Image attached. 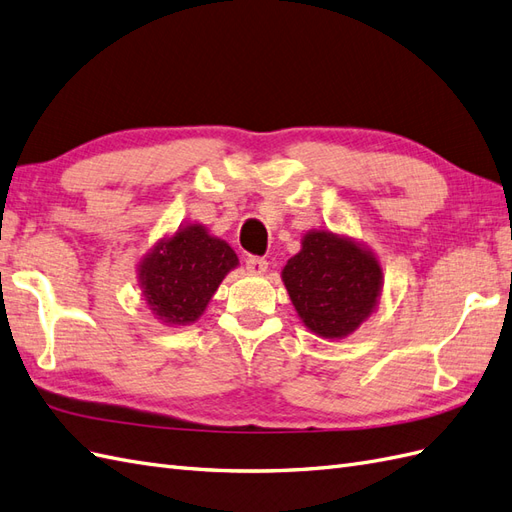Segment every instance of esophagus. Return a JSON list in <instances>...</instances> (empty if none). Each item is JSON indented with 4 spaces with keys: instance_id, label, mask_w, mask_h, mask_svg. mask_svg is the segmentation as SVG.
Returning <instances> with one entry per match:
<instances>
[{
    "instance_id": "34e87169",
    "label": "esophagus",
    "mask_w": 512,
    "mask_h": 512,
    "mask_svg": "<svg viewBox=\"0 0 512 512\" xmlns=\"http://www.w3.org/2000/svg\"><path fill=\"white\" fill-rule=\"evenodd\" d=\"M246 270L251 274H264L268 270V261L264 257H248Z\"/></svg>"
}]
</instances>
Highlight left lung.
I'll list each match as a JSON object with an SVG mask.
<instances>
[{
	"instance_id": "1",
	"label": "left lung",
	"mask_w": 512,
	"mask_h": 512,
	"mask_svg": "<svg viewBox=\"0 0 512 512\" xmlns=\"http://www.w3.org/2000/svg\"><path fill=\"white\" fill-rule=\"evenodd\" d=\"M281 279L298 318L324 339L355 333L376 311L383 292L381 261L370 248L324 229L303 235Z\"/></svg>"
}]
</instances>
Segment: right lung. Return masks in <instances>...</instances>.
<instances>
[{
  "label": "right lung",
  "instance_id": "right-lung-1",
  "mask_svg": "<svg viewBox=\"0 0 512 512\" xmlns=\"http://www.w3.org/2000/svg\"><path fill=\"white\" fill-rule=\"evenodd\" d=\"M240 266L233 248L203 225L179 227L157 240L138 264V285L153 318L166 326L199 320L218 285Z\"/></svg>",
  "mask_w": 512,
  "mask_h": 512
}]
</instances>
